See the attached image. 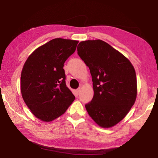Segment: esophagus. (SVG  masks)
Here are the masks:
<instances>
[{
  "mask_svg": "<svg viewBox=\"0 0 158 158\" xmlns=\"http://www.w3.org/2000/svg\"><path fill=\"white\" fill-rule=\"evenodd\" d=\"M80 91H81V89H80V88H79L78 89H77V90H76V92H77V95H79V94Z\"/></svg>",
  "mask_w": 158,
  "mask_h": 158,
  "instance_id": "34e87169",
  "label": "esophagus"
}]
</instances>
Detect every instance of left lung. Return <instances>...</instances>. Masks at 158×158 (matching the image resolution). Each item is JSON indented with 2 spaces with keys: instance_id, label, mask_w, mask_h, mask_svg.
Masks as SVG:
<instances>
[{
  "instance_id": "left-lung-1",
  "label": "left lung",
  "mask_w": 158,
  "mask_h": 158,
  "mask_svg": "<svg viewBox=\"0 0 158 158\" xmlns=\"http://www.w3.org/2000/svg\"><path fill=\"white\" fill-rule=\"evenodd\" d=\"M77 53L92 77L94 95L85 105L88 114L100 127H113L124 118L135 102V68L121 53L100 40L81 42Z\"/></svg>"
}]
</instances>
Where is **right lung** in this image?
<instances>
[{
  "instance_id": "1",
  "label": "right lung",
  "mask_w": 158,
  "mask_h": 158,
  "mask_svg": "<svg viewBox=\"0 0 158 158\" xmlns=\"http://www.w3.org/2000/svg\"><path fill=\"white\" fill-rule=\"evenodd\" d=\"M78 41L53 39L29 56L21 74V92L37 118L50 122L66 111L75 99L65 84L64 63Z\"/></svg>"
}]
</instances>
